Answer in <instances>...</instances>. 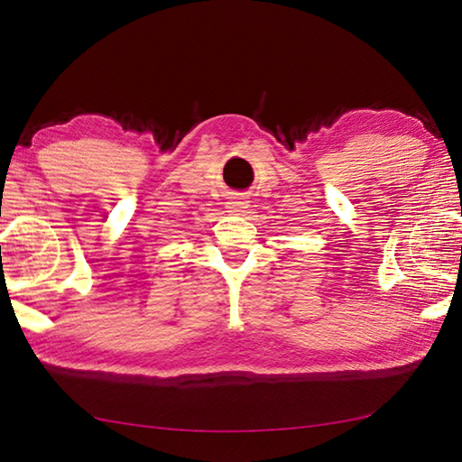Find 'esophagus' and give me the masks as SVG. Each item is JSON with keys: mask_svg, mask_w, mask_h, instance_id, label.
<instances>
[{"mask_svg": "<svg viewBox=\"0 0 462 462\" xmlns=\"http://www.w3.org/2000/svg\"><path fill=\"white\" fill-rule=\"evenodd\" d=\"M248 208H250V200L242 192H234L230 196V200L226 202V212H232V214H244Z\"/></svg>", "mask_w": 462, "mask_h": 462, "instance_id": "1", "label": "esophagus"}]
</instances>
